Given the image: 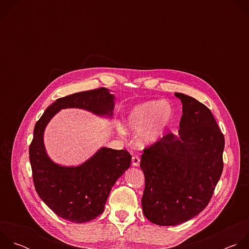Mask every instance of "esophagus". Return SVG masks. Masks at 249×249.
Returning a JSON list of instances; mask_svg holds the SVG:
<instances>
[{
	"mask_svg": "<svg viewBox=\"0 0 249 249\" xmlns=\"http://www.w3.org/2000/svg\"><path fill=\"white\" fill-rule=\"evenodd\" d=\"M132 165L133 166H139L140 165V158L137 156H134L132 158Z\"/></svg>",
	"mask_w": 249,
	"mask_h": 249,
	"instance_id": "obj_1",
	"label": "esophagus"
}]
</instances>
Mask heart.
<instances>
[{
    "label": "heart",
    "mask_w": 249,
    "mask_h": 249,
    "mask_svg": "<svg viewBox=\"0 0 249 249\" xmlns=\"http://www.w3.org/2000/svg\"><path fill=\"white\" fill-rule=\"evenodd\" d=\"M173 115L169 103L163 100L147 101L131 109L126 125L129 131L140 133L138 143L141 147H149L163 138Z\"/></svg>",
    "instance_id": "heart-1"
}]
</instances>
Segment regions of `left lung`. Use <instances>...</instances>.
<instances>
[{"label":"left lung","instance_id":"obj_1","mask_svg":"<svg viewBox=\"0 0 249 249\" xmlns=\"http://www.w3.org/2000/svg\"><path fill=\"white\" fill-rule=\"evenodd\" d=\"M178 136L165 135L146 148L140 167L145 174L142 208L159 226H176L209 204L223 172L225 138L206 105L184 93Z\"/></svg>","mask_w":249,"mask_h":249}]
</instances>
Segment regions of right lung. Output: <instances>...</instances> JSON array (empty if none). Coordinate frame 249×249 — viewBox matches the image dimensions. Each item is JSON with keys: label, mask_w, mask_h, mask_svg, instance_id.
Returning a JSON list of instances; mask_svg holds the SVG:
<instances>
[{"label": "right lung", "mask_w": 249, "mask_h": 249, "mask_svg": "<svg viewBox=\"0 0 249 249\" xmlns=\"http://www.w3.org/2000/svg\"><path fill=\"white\" fill-rule=\"evenodd\" d=\"M114 105V94L105 88L77 92L58 98L35 124L29 147L33 183L40 199L62 219L82 224L102 214L112 186L130 167L132 158L126 150L103 147L80 165L55 163L45 150V128L61 109L80 108L111 118Z\"/></svg>", "instance_id": "1"}]
</instances>
